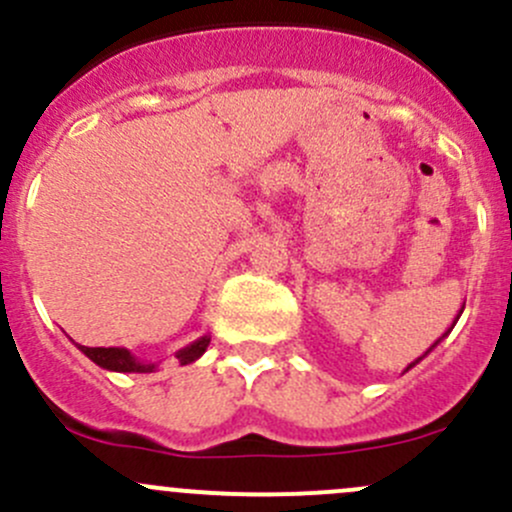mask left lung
I'll return each instance as SVG.
<instances>
[{
	"label": "left lung",
	"instance_id": "obj_1",
	"mask_svg": "<svg viewBox=\"0 0 512 512\" xmlns=\"http://www.w3.org/2000/svg\"><path fill=\"white\" fill-rule=\"evenodd\" d=\"M461 312H464V307H461V310H459V315H456V317H454L452 327H449V329H447V332H444V334H442V337H439V339H437V342H434V344L430 346V349H427V351H425V354H422V356H420V359H415V361H412V364H410L408 368H405V371H410V368H412V366H415V364H420V361H422V359H425V356H427V354H430V351L434 349V346H437L439 342H442V339H444V337H447V334H449V332H452V329H454V324H456V320H459V317H461Z\"/></svg>",
	"mask_w": 512,
	"mask_h": 512
}]
</instances>
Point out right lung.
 Masks as SVG:
<instances>
[{"label":"right lung","instance_id":"1","mask_svg":"<svg viewBox=\"0 0 512 512\" xmlns=\"http://www.w3.org/2000/svg\"><path fill=\"white\" fill-rule=\"evenodd\" d=\"M75 346H78L87 359L95 361L100 368H107V371L153 373L158 368V364H146V361H139L129 349H124V346H109V349H104V346H82V344H75ZM207 346H210V334H205V337L195 339L192 344L183 346L180 351H175V359L180 361V366H188V364H192V361H197L202 354H205Z\"/></svg>","mask_w":512,"mask_h":512}]
</instances>
